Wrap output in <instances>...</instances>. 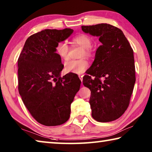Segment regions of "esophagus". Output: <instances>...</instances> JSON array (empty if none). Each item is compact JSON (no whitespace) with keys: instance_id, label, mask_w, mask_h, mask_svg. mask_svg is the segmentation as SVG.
<instances>
[{"instance_id":"esophagus-1","label":"esophagus","mask_w":152,"mask_h":152,"mask_svg":"<svg viewBox=\"0 0 152 152\" xmlns=\"http://www.w3.org/2000/svg\"><path fill=\"white\" fill-rule=\"evenodd\" d=\"M78 77L80 78V79L81 82H82V80H83V76H82V75H79V76H78Z\"/></svg>"}]
</instances>
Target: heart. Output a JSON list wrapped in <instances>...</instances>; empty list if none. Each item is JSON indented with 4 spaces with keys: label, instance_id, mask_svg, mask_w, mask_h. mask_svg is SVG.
Masks as SVG:
<instances>
[{
    "label": "heart",
    "instance_id": "1",
    "mask_svg": "<svg viewBox=\"0 0 152 152\" xmlns=\"http://www.w3.org/2000/svg\"><path fill=\"white\" fill-rule=\"evenodd\" d=\"M74 44L80 46L83 48L84 52L82 56L90 57L92 54L91 47L92 45V39L88 35L85 34H80L76 36L72 39ZM56 52L60 58L63 60H66L68 58L69 48L67 43L64 42L57 43L56 45ZM89 66L88 61L84 59L78 60H69L64 63V69L66 72H72L74 74H81L84 73Z\"/></svg>",
    "mask_w": 152,
    "mask_h": 152
}]
</instances>
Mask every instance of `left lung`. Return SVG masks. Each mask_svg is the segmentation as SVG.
<instances>
[{
  "mask_svg": "<svg viewBox=\"0 0 152 152\" xmlns=\"http://www.w3.org/2000/svg\"><path fill=\"white\" fill-rule=\"evenodd\" d=\"M82 30L99 37L102 43L83 77L84 86L91 91L92 117L99 122L113 121L129 104L135 82L133 50L122 31L111 25L82 26Z\"/></svg>",
  "mask_w": 152,
  "mask_h": 152,
  "instance_id": "left-lung-1",
  "label": "left lung"
}]
</instances>
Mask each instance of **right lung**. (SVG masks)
Wrapping results in <instances>:
<instances>
[{"instance_id":"obj_1","label":"right lung","mask_w":152,"mask_h":152,"mask_svg":"<svg viewBox=\"0 0 152 152\" xmlns=\"http://www.w3.org/2000/svg\"><path fill=\"white\" fill-rule=\"evenodd\" d=\"M73 31L66 28L35 33L27 38L18 59L19 92L32 117L43 125H60L68 120L80 86L76 74L61 77L64 65L55 50Z\"/></svg>"}]
</instances>
